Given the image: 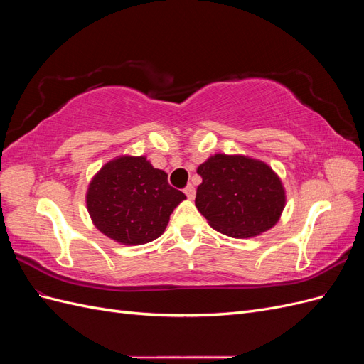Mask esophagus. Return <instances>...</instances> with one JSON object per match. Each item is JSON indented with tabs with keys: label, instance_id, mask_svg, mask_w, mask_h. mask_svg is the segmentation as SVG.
<instances>
[{
	"label": "esophagus",
	"instance_id": "obj_1",
	"mask_svg": "<svg viewBox=\"0 0 364 364\" xmlns=\"http://www.w3.org/2000/svg\"><path fill=\"white\" fill-rule=\"evenodd\" d=\"M183 193L186 194V197H188L190 200H193L194 199V196H196V188L194 186L190 183V185H186L185 188H183Z\"/></svg>",
	"mask_w": 364,
	"mask_h": 364
}]
</instances>
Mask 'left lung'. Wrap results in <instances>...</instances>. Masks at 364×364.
<instances>
[{
  "label": "left lung",
  "instance_id": "8db88e82",
  "mask_svg": "<svg viewBox=\"0 0 364 364\" xmlns=\"http://www.w3.org/2000/svg\"><path fill=\"white\" fill-rule=\"evenodd\" d=\"M196 206L218 232L249 238L277 225L285 206L278 174L266 162L217 153L199 165Z\"/></svg>",
  "mask_w": 364,
  "mask_h": 364
}]
</instances>
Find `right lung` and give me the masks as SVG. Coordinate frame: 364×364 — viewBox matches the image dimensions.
Listing matches in <instances>:
<instances>
[{
  "label": "right lung",
  "mask_w": 364,
  "mask_h": 364,
  "mask_svg": "<svg viewBox=\"0 0 364 364\" xmlns=\"http://www.w3.org/2000/svg\"><path fill=\"white\" fill-rule=\"evenodd\" d=\"M185 199L168 183L167 173L146 156H118L92 178L86 206L102 234L121 245L139 246L164 234L173 209Z\"/></svg>",
  "instance_id": "1"
}]
</instances>
